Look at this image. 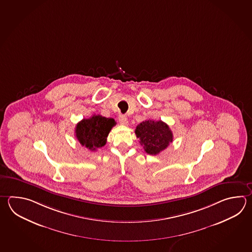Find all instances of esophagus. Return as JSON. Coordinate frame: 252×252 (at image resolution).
Here are the masks:
<instances>
[{"mask_svg":"<svg viewBox=\"0 0 252 252\" xmlns=\"http://www.w3.org/2000/svg\"><path fill=\"white\" fill-rule=\"evenodd\" d=\"M118 121H119V123L121 124V125H123V126H126V125L128 124L127 118H126V116H124V115H119Z\"/></svg>","mask_w":252,"mask_h":252,"instance_id":"esophagus-1","label":"esophagus"}]
</instances>
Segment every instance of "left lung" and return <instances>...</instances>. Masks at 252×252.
I'll return each mask as SVG.
<instances>
[{"mask_svg": "<svg viewBox=\"0 0 252 252\" xmlns=\"http://www.w3.org/2000/svg\"><path fill=\"white\" fill-rule=\"evenodd\" d=\"M134 133L140 144L151 155H156L166 149L173 141V134L167 124L161 120H145L139 124Z\"/></svg>", "mask_w": 252, "mask_h": 252, "instance_id": "left-lung-1", "label": "left lung"}]
</instances>
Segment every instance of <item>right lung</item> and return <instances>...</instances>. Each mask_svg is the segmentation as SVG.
Returning a JSON list of instances; mask_svg holds the SVG:
<instances>
[{
    "instance_id": "add662e5",
    "label": "right lung",
    "mask_w": 252,
    "mask_h": 252,
    "mask_svg": "<svg viewBox=\"0 0 252 252\" xmlns=\"http://www.w3.org/2000/svg\"><path fill=\"white\" fill-rule=\"evenodd\" d=\"M115 125L113 118L93 115L92 118H84L76 125L75 135L82 146L96 151L106 144L108 134Z\"/></svg>"
}]
</instances>
